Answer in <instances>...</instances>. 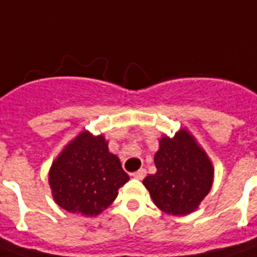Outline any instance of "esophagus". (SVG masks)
I'll list each match as a JSON object with an SVG mask.
<instances>
[{
    "instance_id": "obj_1",
    "label": "esophagus",
    "mask_w": 257,
    "mask_h": 257,
    "mask_svg": "<svg viewBox=\"0 0 257 257\" xmlns=\"http://www.w3.org/2000/svg\"><path fill=\"white\" fill-rule=\"evenodd\" d=\"M146 173H147V172H146V169L142 168V169H139V171H137V172H134V173H131V176H133L134 179L143 180L144 177H146Z\"/></svg>"
}]
</instances>
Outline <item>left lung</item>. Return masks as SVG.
Returning a JSON list of instances; mask_svg holds the SVG:
<instances>
[{
	"label": "left lung",
	"instance_id": "8db88e82",
	"mask_svg": "<svg viewBox=\"0 0 257 257\" xmlns=\"http://www.w3.org/2000/svg\"><path fill=\"white\" fill-rule=\"evenodd\" d=\"M154 162L156 173L148 175L143 185L155 205L176 217L196 211L214 181L213 163L196 138L186 128L172 138L164 134Z\"/></svg>",
	"mask_w": 257,
	"mask_h": 257
}]
</instances>
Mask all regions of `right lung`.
<instances>
[{"label":"right lung","mask_w":257,"mask_h":257,"mask_svg":"<svg viewBox=\"0 0 257 257\" xmlns=\"http://www.w3.org/2000/svg\"><path fill=\"white\" fill-rule=\"evenodd\" d=\"M107 144L102 134L93 135L84 130L52 162L48 184L54 201L61 209L95 217L114 202L118 189L130 177Z\"/></svg>","instance_id":"right-lung-1"}]
</instances>
